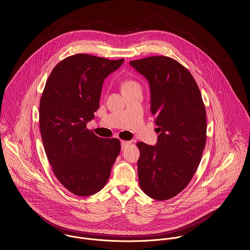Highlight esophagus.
Instances as JSON below:
<instances>
[{
  "label": "esophagus",
  "mask_w": 250,
  "mask_h": 250,
  "mask_svg": "<svg viewBox=\"0 0 250 250\" xmlns=\"http://www.w3.org/2000/svg\"><path fill=\"white\" fill-rule=\"evenodd\" d=\"M131 143L130 142H126V141H121V148L122 150H124L128 145H130Z\"/></svg>",
  "instance_id": "34e87169"
}]
</instances>
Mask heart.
<instances>
[{
    "label": "heart",
    "mask_w": 250,
    "mask_h": 250,
    "mask_svg": "<svg viewBox=\"0 0 250 250\" xmlns=\"http://www.w3.org/2000/svg\"><path fill=\"white\" fill-rule=\"evenodd\" d=\"M134 85H139L138 83H136L135 81H125L122 83V85H121V89H125V88H128V87H131V86H134Z\"/></svg>",
    "instance_id": "b5f03b06"
}]
</instances>
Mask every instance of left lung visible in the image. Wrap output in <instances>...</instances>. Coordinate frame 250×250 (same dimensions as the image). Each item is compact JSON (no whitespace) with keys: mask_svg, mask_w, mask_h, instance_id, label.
Returning a JSON list of instances; mask_svg holds the SVG:
<instances>
[{"mask_svg":"<svg viewBox=\"0 0 250 250\" xmlns=\"http://www.w3.org/2000/svg\"><path fill=\"white\" fill-rule=\"evenodd\" d=\"M147 80L156 145L139 143L138 175L143 192L163 201L181 192L194 175L206 144V110L196 82L176 61L163 56L130 62Z\"/></svg>","mask_w":250,"mask_h":250,"instance_id":"left-lung-1","label":"left lung"}]
</instances>
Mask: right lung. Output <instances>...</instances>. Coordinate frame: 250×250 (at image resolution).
<instances>
[{"label":"right lung","mask_w":250,"mask_h":250,"mask_svg":"<svg viewBox=\"0 0 250 250\" xmlns=\"http://www.w3.org/2000/svg\"><path fill=\"white\" fill-rule=\"evenodd\" d=\"M124 60L78 54L51 72L39 104V126L48 161L62 185L80 196L104 188L119 155L117 139H102L86 129L99 108L105 79Z\"/></svg>","instance_id":"obj_1"}]
</instances>
